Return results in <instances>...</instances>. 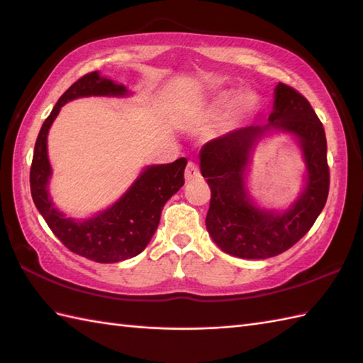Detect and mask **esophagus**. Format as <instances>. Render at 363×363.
Segmentation results:
<instances>
[{
	"instance_id": "esophagus-1",
	"label": "esophagus",
	"mask_w": 363,
	"mask_h": 363,
	"mask_svg": "<svg viewBox=\"0 0 363 363\" xmlns=\"http://www.w3.org/2000/svg\"><path fill=\"white\" fill-rule=\"evenodd\" d=\"M199 177V168L196 162H189L186 168V181H195Z\"/></svg>"
}]
</instances>
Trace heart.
<instances>
[{"mask_svg":"<svg viewBox=\"0 0 363 363\" xmlns=\"http://www.w3.org/2000/svg\"><path fill=\"white\" fill-rule=\"evenodd\" d=\"M256 104V95L242 94L240 89H223L215 91L209 98V101L201 107V117L207 120L220 118L234 106L233 118L235 121H242L254 112Z\"/></svg>","mask_w":363,"mask_h":363,"instance_id":"obj_1","label":"heart"}]
</instances>
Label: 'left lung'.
I'll return each mask as SVG.
<instances>
[{
	"mask_svg": "<svg viewBox=\"0 0 363 363\" xmlns=\"http://www.w3.org/2000/svg\"><path fill=\"white\" fill-rule=\"evenodd\" d=\"M268 120L267 125L230 130L207 142L199 151L201 174L211 187L207 233L223 251L242 259H268L291 248L309 233L329 194L326 134L311 103L279 82ZM273 128L298 138L308 168L303 194L284 213L254 206L244 187L253 146Z\"/></svg>",
	"mask_w": 363,
	"mask_h": 363,
	"instance_id": "left-lung-1",
	"label": "left lung"
}]
</instances>
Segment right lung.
<instances>
[{"mask_svg":"<svg viewBox=\"0 0 363 363\" xmlns=\"http://www.w3.org/2000/svg\"><path fill=\"white\" fill-rule=\"evenodd\" d=\"M128 90L121 84L99 76L98 72L84 74L59 98L38 133L33 165H30V195L52 234L68 250L79 256L113 264L140 254L156 233L165 203L184 186V169L187 159L181 157L172 164L151 165L109 209L89 220L67 218L54 207L48 181L51 167L46 150V137L54 118L65 103L82 96H125Z\"/></svg>","mask_w":363,"mask_h":363,"instance_id":"right-lung-1","label":"right lung"}]
</instances>
